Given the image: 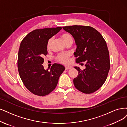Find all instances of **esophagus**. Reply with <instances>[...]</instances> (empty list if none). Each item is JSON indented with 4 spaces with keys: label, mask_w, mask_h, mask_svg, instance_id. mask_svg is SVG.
Returning a JSON list of instances; mask_svg holds the SVG:
<instances>
[{
    "label": "esophagus",
    "mask_w": 127,
    "mask_h": 127,
    "mask_svg": "<svg viewBox=\"0 0 127 127\" xmlns=\"http://www.w3.org/2000/svg\"><path fill=\"white\" fill-rule=\"evenodd\" d=\"M72 68V66H65V69H66V70L71 69Z\"/></svg>",
    "instance_id": "34e87169"
}]
</instances>
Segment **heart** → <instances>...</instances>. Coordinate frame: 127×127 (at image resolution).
<instances>
[{
  "label": "heart",
  "instance_id": "1",
  "mask_svg": "<svg viewBox=\"0 0 127 127\" xmlns=\"http://www.w3.org/2000/svg\"><path fill=\"white\" fill-rule=\"evenodd\" d=\"M61 38H62L64 43L66 44L68 43H72L73 41V37L72 35L68 33H64L61 35ZM53 40V38H51L49 40L48 43H47V48L49 49L50 48L51 45L52 43ZM57 59L60 62L63 64H67L69 62V54H60L58 56Z\"/></svg>",
  "mask_w": 127,
  "mask_h": 127
}]
</instances>
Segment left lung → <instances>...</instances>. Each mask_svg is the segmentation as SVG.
<instances>
[{"label": "left lung", "mask_w": 127, "mask_h": 127, "mask_svg": "<svg viewBox=\"0 0 127 127\" xmlns=\"http://www.w3.org/2000/svg\"><path fill=\"white\" fill-rule=\"evenodd\" d=\"M63 29L71 34L75 41L74 54L77 63L85 62V68L74 67L78 76L74 78V86L84 93H94L105 82L110 69L109 51L106 42L97 30L90 26H72Z\"/></svg>", "instance_id": "1"}]
</instances>
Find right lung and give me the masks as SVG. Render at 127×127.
Listing matches in <instances>:
<instances>
[{
	"label": "right lung",
	"mask_w": 127,
	"mask_h": 127,
	"mask_svg": "<svg viewBox=\"0 0 127 127\" xmlns=\"http://www.w3.org/2000/svg\"><path fill=\"white\" fill-rule=\"evenodd\" d=\"M62 29L61 27L44 28L30 32L21 41L18 56V68L26 87L34 94L44 96L53 91L64 71L62 65L54 63L45 70L44 55L48 54L47 43Z\"/></svg>",
	"instance_id": "right-lung-1"
}]
</instances>
